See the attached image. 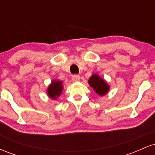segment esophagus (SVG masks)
<instances>
[{"mask_svg":"<svg viewBox=\"0 0 155 155\" xmlns=\"http://www.w3.org/2000/svg\"><path fill=\"white\" fill-rule=\"evenodd\" d=\"M72 81L74 82H79L80 81V76L79 75H74L72 76Z\"/></svg>","mask_w":155,"mask_h":155,"instance_id":"obj_1","label":"esophagus"}]
</instances>
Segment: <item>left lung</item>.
I'll list each match as a JSON object with an SVG mask.
<instances>
[{
	"mask_svg": "<svg viewBox=\"0 0 155 155\" xmlns=\"http://www.w3.org/2000/svg\"><path fill=\"white\" fill-rule=\"evenodd\" d=\"M88 84L93 89L95 93L100 96L106 95L110 90L108 84L97 74H92L88 80Z\"/></svg>",
	"mask_w": 155,
	"mask_h": 155,
	"instance_id": "obj_1",
	"label": "left lung"
}]
</instances>
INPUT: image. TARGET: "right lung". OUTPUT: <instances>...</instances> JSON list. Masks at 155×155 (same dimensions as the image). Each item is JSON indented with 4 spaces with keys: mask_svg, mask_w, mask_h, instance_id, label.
<instances>
[{
    "mask_svg": "<svg viewBox=\"0 0 155 155\" xmlns=\"http://www.w3.org/2000/svg\"><path fill=\"white\" fill-rule=\"evenodd\" d=\"M63 81H60V80H52L50 84L48 86L47 90V93L49 97H50L52 100H57L63 92Z\"/></svg>",
    "mask_w": 155,
    "mask_h": 155,
    "instance_id": "1",
    "label": "right lung"
}]
</instances>
